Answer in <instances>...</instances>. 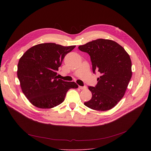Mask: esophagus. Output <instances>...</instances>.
Here are the masks:
<instances>
[{"instance_id":"34e87169","label":"esophagus","mask_w":151,"mask_h":151,"mask_svg":"<svg viewBox=\"0 0 151 151\" xmlns=\"http://www.w3.org/2000/svg\"><path fill=\"white\" fill-rule=\"evenodd\" d=\"M79 88H80V89L84 90V89H86V86H79Z\"/></svg>"}]
</instances>
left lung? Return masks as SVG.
Instances as JSON below:
<instances>
[{
	"label": "left lung",
	"mask_w": 151,
	"mask_h": 151,
	"mask_svg": "<svg viewBox=\"0 0 151 151\" xmlns=\"http://www.w3.org/2000/svg\"><path fill=\"white\" fill-rule=\"evenodd\" d=\"M78 48L89 54L93 72L101 74L96 87H89L92 97L84 105L97 111L112 109L124 97L132 78L130 55L120 45L107 39H97Z\"/></svg>",
	"instance_id": "1"
}]
</instances>
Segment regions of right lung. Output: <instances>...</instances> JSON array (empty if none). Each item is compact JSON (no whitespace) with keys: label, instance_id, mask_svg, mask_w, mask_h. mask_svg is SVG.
Here are the masks:
<instances>
[{"label":"right lung","instance_id":"right-lung-1","mask_svg":"<svg viewBox=\"0 0 151 151\" xmlns=\"http://www.w3.org/2000/svg\"><path fill=\"white\" fill-rule=\"evenodd\" d=\"M75 46L41 43L31 47L19 59L17 75L21 88L34 106H56L64 101L70 89L78 88L76 83L64 81L57 76L63 58Z\"/></svg>","mask_w":151,"mask_h":151}]
</instances>
